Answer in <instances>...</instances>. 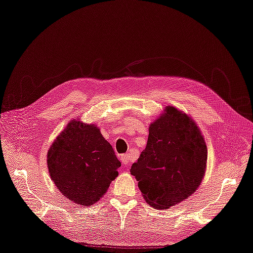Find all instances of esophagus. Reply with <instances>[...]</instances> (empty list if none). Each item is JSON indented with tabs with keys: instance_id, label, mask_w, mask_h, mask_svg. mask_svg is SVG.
<instances>
[{
	"instance_id": "esophagus-1",
	"label": "esophagus",
	"mask_w": 253,
	"mask_h": 253,
	"mask_svg": "<svg viewBox=\"0 0 253 253\" xmlns=\"http://www.w3.org/2000/svg\"><path fill=\"white\" fill-rule=\"evenodd\" d=\"M120 160H121L122 165H124L126 168H127V167H129V165H131V163H132V157L129 154H124V155H121Z\"/></svg>"
}]
</instances>
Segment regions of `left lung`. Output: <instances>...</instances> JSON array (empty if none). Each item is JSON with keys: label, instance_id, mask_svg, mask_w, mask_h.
<instances>
[{"label": "left lung", "instance_id": "left-lung-1", "mask_svg": "<svg viewBox=\"0 0 253 253\" xmlns=\"http://www.w3.org/2000/svg\"><path fill=\"white\" fill-rule=\"evenodd\" d=\"M165 112L151 124L147 147L131 168L145 202L163 210L195 192L207 164V145L197 126L174 106Z\"/></svg>", "mask_w": 253, "mask_h": 253}]
</instances>
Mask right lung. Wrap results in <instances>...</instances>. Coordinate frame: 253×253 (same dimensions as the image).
I'll return each mask as SVG.
<instances>
[{"mask_svg": "<svg viewBox=\"0 0 253 253\" xmlns=\"http://www.w3.org/2000/svg\"><path fill=\"white\" fill-rule=\"evenodd\" d=\"M121 164L96 126L73 120L47 153L50 178L68 200L91 206L117 177Z\"/></svg>", "mask_w": 253, "mask_h": 253, "instance_id": "1", "label": "right lung"}]
</instances>
